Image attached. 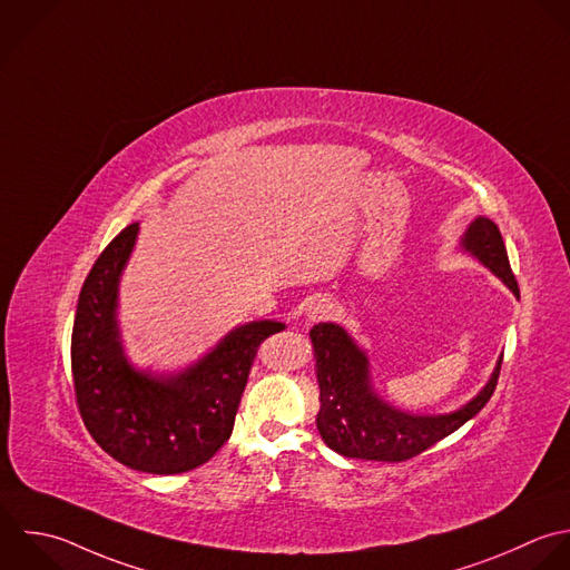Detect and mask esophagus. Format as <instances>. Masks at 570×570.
I'll return each instance as SVG.
<instances>
[{"mask_svg":"<svg viewBox=\"0 0 570 570\" xmlns=\"http://www.w3.org/2000/svg\"><path fill=\"white\" fill-rule=\"evenodd\" d=\"M333 313H335V306L326 297H317L306 304V322H322V320L331 317Z\"/></svg>","mask_w":570,"mask_h":570,"instance_id":"obj_1","label":"esophagus"}]
</instances>
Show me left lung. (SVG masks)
I'll use <instances>...</instances> for the list:
<instances>
[{
  "mask_svg": "<svg viewBox=\"0 0 570 570\" xmlns=\"http://www.w3.org/2000/svg\"><path fill=\"white\" fill-rule=\"evenodd\" d=\"M460 253L491 271L518 299L520 288L509 264L504 239L489 217H475L460 237ZM320 384L317 431L328 449L353 460L404 462L449 438L473 420L491 400L502 355L487 384L449 413H411L391 404L373 380L371 357L335 322H320L308 333Z\"/></svg>",
  "mask_w": 570,
  "mask_h": 570,
  "instance_id": "1",
  "label": "left lung"
}]
</instances>
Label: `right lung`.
Here are the masks:
<instances>
[{
  "label": "right lung",
  "instance_id": "obj_1",
  "mask_svg": "<svg viewBox=\"0 0 570 570\" xmlns=\"http://www.w3.org/2000/svg\"><path fill=\"white\" fill-rule=\"evenodd\" d=\"M137 235L139 222L126 226L81 286L70 340L75 395L88 433L112 460L177 475L208 462L230 438L257 346L286 324H239L175 371L137 366L119 328V286Z\"/></svg>",
  "mask_w": 570,
  "mask_h": 570
}]
</instances>
